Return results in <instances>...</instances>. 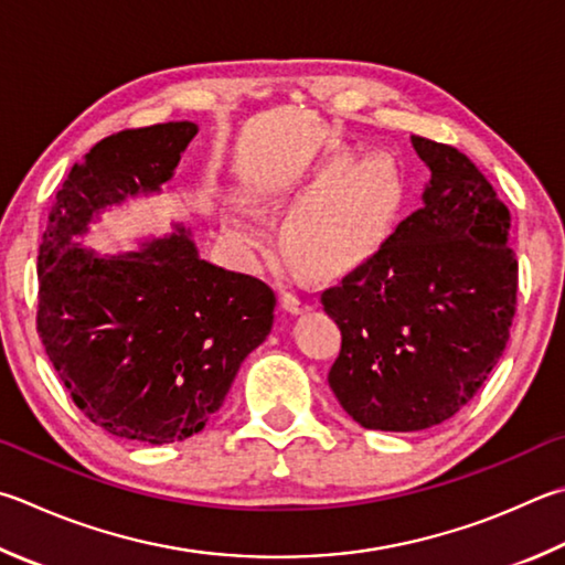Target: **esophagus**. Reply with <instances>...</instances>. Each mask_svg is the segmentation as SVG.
Here are the masks:
<instances>
[{
	"instance_id": "34e87169",
	"label": "esophagus",
	"mask_w": 565,
	"mask_h": 565,
	"mask_svg": "<svg viewBox=\"0 0 565 565\" xmlns=\"http://www.w3.org/2000/svg\"><path fill=\"white\" fill-rule=\"evenodd\" d=\"M279 301H281V309L289 311V313H303V311L311 309L309 296H299V294H291V291H281Z\"/></svg>"
}]
</instances>
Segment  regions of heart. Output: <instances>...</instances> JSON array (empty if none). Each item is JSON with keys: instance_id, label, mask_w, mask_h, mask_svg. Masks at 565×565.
Segmentation results:
<instances>
[{"instance_id": "1", "label": "heart", "mask_w": 565, "mask_h": 565, "mask_svg": "<svg viewBox=\"0 0 565 565\" xmlns=\"http://www.w3.org/2000/svg\"><path fill=\"white\" fill-rule=\"evenodd\" d=\"M399 200V172L383 150L335 166L321 184L294 210L289 242L294 252L318 269H341L373 247ZM237 237L256 247L264 239L259 224L230 220Z\"/></svg>"}]
</instances>
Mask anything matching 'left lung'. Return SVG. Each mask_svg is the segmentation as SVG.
<instances>
[{
    "mask_svg": "<svg viewBox=\"0 0 565 565\" xmlns=\"http://www.w3.org/2000/svg\"><path fill=\"white\" fill-rule=\"evenodd\" d=\"M433 172L423 207L331 289L341 328L328 371L365 429L417 433L459 413L499 363L516 313L511 214L465 152L413 136Z\"/></svg>",
    "mask_w": 565,
    "mask_h": 565,
    "instance_id": "8db88e82",
    "label": "left lung"
}]
</instances>
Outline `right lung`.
I'll return each instance as SVG.
<instances>
[{"mask_svg": "<svg viewBox=\"0 0 565 565\" xmlns=\"http://www.w3.org/2000/svg\"><path fill=\"white\" fill-rule=\"evenodd\" d=\"M194 136L180 120L96 142L56 192L39 244L49 361L90 423L146 445L198 435L274 323L269 286L204 262L182 224L138 252L81 247L106 210L160 192Z\"/></svg>", "mask_w": 565, "mask_h": 565, "instance_id": "right-lung-1", "label": "right lung"}]
</instances>
